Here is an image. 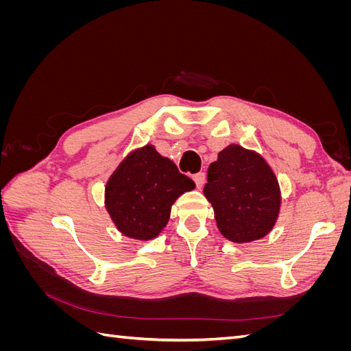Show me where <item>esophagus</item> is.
Returning a JSON list of instances; mask_svg holds the SVG:
<instances>
[{
  "mask_svg": "<svg viewBox=\"0 0 351 351\" xmlns=\"http://www.w3.org/2000/svg\"><path fill=\"white\" fill-rule=\"evenodd\" d=\"M193 180H195V183H196V187L202 189V187H204V184H205V174L204 173H197V174L193 176Z\"/></svg>",
  "mask_w": 351,
  "mask_h": 351,
  "instance_id": "1",
  "label": "esophagus"
}]
</instances>
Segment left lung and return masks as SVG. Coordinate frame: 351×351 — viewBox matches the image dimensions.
<instances>
[{"instance_id": "1", "label": "left lung", "mask_w": 351, "mask_h": 351, "mask_svg": "<svg viewBox=\"0 0 351 351\" xmlns=\"http://www.w3.org/2000/svg\"><path fill=\"white\" fill-rule=\"evenodd\" d=\"M206 180L204 195L226 239L249 243L272 230L280 214V186L259 154L230 145L209 165Z\"/></svg>"}]
</instances>
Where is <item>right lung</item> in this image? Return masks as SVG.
Segmentation results:
<instances>
[{
  "instance_id": "1",
  "label": "right lung",
  "mask_w": 351,
  "mask_h": 351,
  "mask_svg": "<svg viewBox=\"0 0 351 351\" xmlns=\"http://www.w3.org/2000/svg\"><path fill=\"white\" fill-rule=\"evenodd\" d=\"M195 189L152 145L133 151L115 169L105 187V208L124 236L152 240L167 226L176 199Z\"/></svg>"
}]
</instances>
